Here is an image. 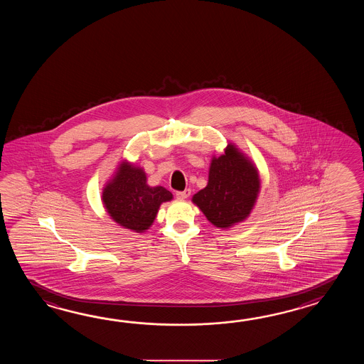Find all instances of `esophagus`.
<instances>
[{
    "label": "esophagus",
    "instance_id": "1",
    "mask_svg": "<svg viewBox=\"0 0 364 364\" xmlns=\"http://www.w3.org/2000/svg\"><path fill=\"white\" fill-rule=\"evenodd\" d=\"M190 195H191V190L190 188H186L185 191H178V193H176V196H177V199H179V200H185Z\"/></svg>",
    "mask_w": 364,
    "mask_h": 364
}]
</instances>
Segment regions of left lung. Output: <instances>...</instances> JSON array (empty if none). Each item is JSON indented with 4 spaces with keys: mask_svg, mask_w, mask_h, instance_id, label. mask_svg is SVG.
I'll use <instances>...</instances> for the list:
<instances>
[{
    "mask_svg": "<svg viewBox=\"0 0 364 364\" xmlns=\"http://www.w3.org/2000/svg\"><path fill=\"white\" fill-rule=\"evenodd\" d=\"M260 187L255 163L229 141L224 155L212 157L208 183L191 200L210 224L218 229H230L251 215Z\"/></svg>",
    "mask_w": 364,
    "mask_h": 364,
    "instance_id": "1",
    "label": "left lung"
}]
</instances>
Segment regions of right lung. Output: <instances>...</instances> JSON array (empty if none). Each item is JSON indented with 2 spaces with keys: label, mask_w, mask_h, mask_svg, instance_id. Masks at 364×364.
Here are the masks:
<instances>
[{
  "label": "right lung",
  "mask_w": 364,
  "mask_h": 364,
  "mask_svg": "<svg viewBox=\"0 0 364 364\" xmlns=\"http://www.w3.org/2000/svg\"><path fill=\"white\" fill-rule=\"evenodd\" d=\"M173 199L163 186H149L141 166L127 160L118 164L102 187L101 200L110 218L132 232H144L155 221L160 205Z\"/></svg>",
  "instance_id": "obj_1"
}]
</instances>
